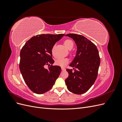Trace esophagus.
<instances>
[{
    "label": "esophagus",
    "mask_w": 122,
    "mask_h": 122,
    "mask_svg": "<svg viewBox=\"0 0 122 122\" xmlns=\"http://www.w3.org/2000/svg\"><path fill=\"white\" fill-rule=\"evenodd\" d=\"M61 70H62V71H65V70H66V69L64 67H61Z\"/></svg>",
    "instance_id": "esophagus-1"
}]
</instances>
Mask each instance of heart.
<instances>
[{
    "instance_id": "heart-1",
    "label": "heart",
    "mask_w": 122,
    "mask_h": 122,
    "mask_svg": "<svg viewBox=\"0 0 122 122\" xmlns=\"http://www.w3.org/2000/svg\"><path fill=\"white\" fill-rule=\"evenodd\" d=\"M64 45L67 49H68L69 50H71L73 48L74 43L71 40L68 39L65 41ZM54 46H53L52 49V52L53 54H54ZM69 58L60 57V58H57L56 60H55V63L56 65L61 66V67H65V66H66L69 63Z\"/></svg>"
}]
</instances>
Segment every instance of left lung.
<instances>
[{
  "instance_id": "8db88e82",
  "label": "left lung",
  "mask_w": 122,
  "mask_h": 122,
  "mask_svg": "<svg viewBox=\"0 0 122 122\" xmlns=\"http://www.w3.org/2000/svg\"><path fill=\"white\" fill-rule=\"evenodd\" d=\"M66 36L74 41L77 52L69 65L74 70H66L69 76L65 83L70 92L77 95L82 94L90 89L97 79L100 64L98 50L93 43L83 36L69 34Z\"/></svg>"
}]
</instances>
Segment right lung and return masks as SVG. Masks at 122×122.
Listing matches in <instances>:
<instances>
[{
    "label": "right lung",
    "mask_w": 122,
    "mask_h": 122,
    "mask_svg": "<svg viewBox=\"0 0 122 122\" xmlns=\"http://www.w3.org/2000/svg\"><path fill=\"white\" fill-rule=\"evenodd\" d=\"M64 34H42L33 36L20 51L19 68L25 82L34 93L42 94L51 90L61 72L52 66V49ZM46 65L50 66L45 68Z\"/></svg>",
    "instance_id": "right-lung-1"
}]
</instances>
